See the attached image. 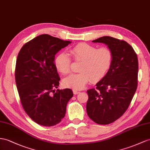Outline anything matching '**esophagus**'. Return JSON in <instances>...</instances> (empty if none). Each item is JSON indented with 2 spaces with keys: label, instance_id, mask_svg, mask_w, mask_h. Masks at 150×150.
<instances>
[{
  "label": "esophagus",
  "instance_id": "1",
  "mask_svg": "<svg viewBox=\"0 0 150 150\" xmlns=\"http://www.w3.org/2000/svg\"><path fill=\"white\" fill-rule=\"evenodd\" d=\"M73 92H74V94H78L80 93V91H79L77 90H75V89L73 90Z\"/></svg>",
  "mask_w": 150,
  "mask_h": 150
}]
</instances>
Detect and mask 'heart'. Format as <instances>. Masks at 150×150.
<instances>
[{
  "mask_svg": "<svg viewBox=\"0 0 150 150\" xmlns=\"http://www.w3.org/2000/svg\"><path fill=\"white\" fill-rule=\"evenodd\" d=\"M68 54L76 61H81L80 74H74L63 80L65 87L81 89L91 80L99 82L106 75L113 61V53L106 47L98 49L86 43H80L68 49ZM71 61L67 53L61 52L54 59L57 70L66 75L71 71Z\"/></svg>",
  "mask_w": 150,
  "mask_h": 150,
  "instance_id": "obj_1",
  "label": "heart"
}]
</instances>
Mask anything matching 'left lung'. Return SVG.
<instances>
[{"mask_svg": "<svg viewBox=\"0 0 150 150\" xmlns=\"http://www.w3.org/2000/svg\"><path fill=\"white\" fill-rule=\"evenodd\" d=\"M93 42L108 45L113 61L96 89L87 91L86 110L92 120L107 125L122 116L132 101L137 86L138 59L132 46L124 40L104 36Z\"/></svg>", "mask_w": 150, "mask_h": 150, "instance_id": "left-lung-1", "label": "left lung"}]
</instances>
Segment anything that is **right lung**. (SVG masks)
I'll use <instances>...</instances> for the list:
<instances>
[{
	"instance_id": "1",
	"label": "right lung",
	"mask_w": 150,
	"mask_h": 150,
	"mask_svg": "<svg viewBox=\"0 0 150 150\" xmlns=\"http://www.w3.org/2000/svg\"><path fill=\"white\" fill-rule=\"evenodd\" d=\"M71 43L42 34L26 43L19 52L15 80L24 110L38 124L51 127L59 123L73 97L70 89H57L60 78L55 55Z\"/></svg>"
}]
</instances>
